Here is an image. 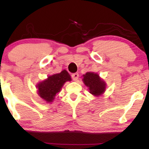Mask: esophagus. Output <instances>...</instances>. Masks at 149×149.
Listing matches in <instances>:
<instances>
[{"instance_id":"34e87169","label":"esophagus","mask_w":149,"mask_h":149,"mask_svg":"<svg viewBox=\"0 0 149 149\" xmlns=\"http://www.w3.org/2000/svg\"><path fill=\"white\" fill-rule=\"evenodd\" d=\"M72 77L74 81H77L78 79V77H79V74H78L77 73H75V74H73L72 75Z\"/></svg>"}]
</instances>
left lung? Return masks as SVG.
<instances>
[{
	"label": "left lung",
	"instance_id": "obj_1",
	"mask_svg": "<svg viewBox=\"0 0 149 149\" xmlns=\"http://www.w3.org/2000/svg\"><path fill=\"white\" fill-rule=\"evenodd\" d=\"M82 80L84 84L89 88V93L95 97L102 95L107 88L105 81L97 73L87 72L85 75H83Z\"/></svg>",
	"mask_w": 149,
	"mask_h": 149
}]
</instances>
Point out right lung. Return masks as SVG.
I'll list each match as a JSON object with an SVG mask.
<instances>
[{"mask_svg": "<svg viewBox=\"0 0 149 149\" xmlns=\"http://www.w3.org/2000/svg\"><path fill=\"white\" fill-rule=\"evenodd\" d=\"M71 80L68 72L64 70L59 74L49 75L46 79L39 83L36 86L37 93L42 99L50 103L53 101L55 96L60 91L65 83Z\"/></svg>", "mask_w": 149, "mask_h": 149, "instance_id": "obj_1", "label": "right lung"}]
</instances>
